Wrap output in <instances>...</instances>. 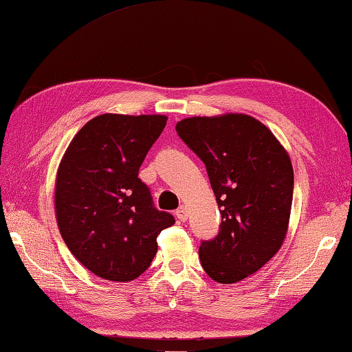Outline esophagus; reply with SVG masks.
Listing matches in <instances>:
<instances>
[{
  "label": "esophagus",
  "mask_w": 352,
  "mask_h": 352,
  "mask_svg": "<svg viewBox=\"0 0 352 352\" xmlns=\"http://www.w3.org/2000/svg\"><path fill=\"white\" fill-rule=\"evenodd\" d=\"M176 217H177V220H179V221H186L187 217H188L187 207H186V206H181L179 209L176 210Z\"/></svg>",
  "instance_id": "34e87169"
}]
</instances>
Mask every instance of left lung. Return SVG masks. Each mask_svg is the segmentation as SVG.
<instances>
[{
  "mask_svg": "<svg viewBox=\"0 0 352 352\" xmlns=\"http://www.w3.org/2000/svg\"><path fill=\"white\" fill-rule=\"evenodd\" d=\"M203 160L221 214L217 237L203 241L199 261L209 278L234 284L272 261L289 230L293 166L267 126L246 113L190 117L176 124Z\"/></svg>",
  "mask_w": 352,
  "mask_h": 352,
  "instance_id": "1",
  "label": "left lung"
}]
</instances>
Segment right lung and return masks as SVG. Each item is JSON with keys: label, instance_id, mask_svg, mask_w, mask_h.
<instances>
[{"label": "right lung", "instance_id": "1", "mask_svg": "<svg viewBox=\"0 0 352 352\" xmlns=\"http://www.w3.org/2000/svg\"><path fill=\"white\" fill-rule=\"evenodd\" d=\"M165 115L102 113L78 131L59 164L54 210L68 250L98 278L137 279L175 224L153 206L138 168L162 134Z\"/></svg>", "mask_w": 352, "mask_h": 352}]
</instances>
